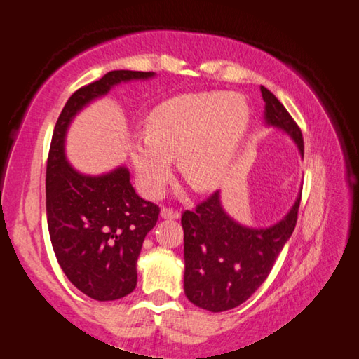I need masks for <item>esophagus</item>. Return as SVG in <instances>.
I'll return each mask as SVG.
<instances>
[{"mask_svg": "<svg viewBox=\"0 0 359 359\" xmlns=\"http://www.w3.org/2000/svg\"><path fill=\"white\" fill-rule=\"evenodd\" d=\"M161 217H164V219H179L180 212L177 210H174V208H163Z\"/></svg>", "mask_w": 359, "mask_h": 359, "instance_id": "esophagus-1", "label": "esophagus"}]
</instances>
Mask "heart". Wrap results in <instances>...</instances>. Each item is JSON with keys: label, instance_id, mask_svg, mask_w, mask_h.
Segmentation results:
<instances>
[{"label": "heart", "instance_id": "obj_1", "mask_svg": "<svg viewBox=\"0 0 359 359\" xmlns=\"http://www.w3.org/2000/svg\"><path fill=\"white\" fill-rule=\"evenodd\" d=\"M250 124L242 95L191 93L159 104L148 132L130 138V156L143 191L158 196L172 175L174 158L195 190L221 185L237 159Z\"/></svg>", "mask_w": 359, "mask_h": 359}]
</instances>
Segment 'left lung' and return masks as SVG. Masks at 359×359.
Wrapping results in <instances>:
<instances>
[{
  "label": "left lung",
  "mask_w": 359,
  "mask_h": 359,
  "mask_svg": "<svg viewBox=\"0 0 359 359\" xmlns=\"http://www.w3.org/2000/svg\"><path fill=\"white\" fill-rule=\"evenodd\" d=\"M266 103V122L290 135L303 154L302 130L283 104L266 87H261ZM295 205L276 226L248 229L240 226L222 210L219 191L184 211V290L191 303L211 313L237 308L261 287L277 256L295 231Z\"/></svg>",
  "instance_id": "left-lung-1"
}]
</instances>
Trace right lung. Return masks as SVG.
Masks as SVG:
<instances>
[{
  "mask_svg": "<svg viewBox=\"0 0 359 359\" xmlns=\"http://www.w3.org/2000/svg\"><path fill=\"white\" fill-rule=\"evenodd\" d=\"M153 76L154 72L111 71L80 87L67 100L53 132L46 163L51 245L67 279L98 302H112L133 292L143 240L156 226L161 210L135 194L126 168L98 177L77 172L64 156V137L72 117L108 93L112 85Z\"/></svg>",
  "mask_w": 359,
  "mask_h": 359,
  "instance_id": "add662e5",
  "label": "right lung"
}]
</instances>
